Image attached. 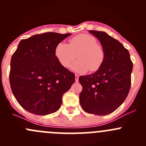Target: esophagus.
Here are the masks:
<instances>
[{"label":"esophagus","instance_id":"34e87169","mask_svg":"<svg viewBox=\"0 0 146 146\" xmlns=\"http://www.w3.org/2000/svg\"><path fill=\"white\" fill-rule=\"evenodd\" d=\"M75 79H76V82L78 81V79H79V76H78V75H77V74L75 75Z\"/></svg>","mask_w":146,"mask_h":146}]
</instances>
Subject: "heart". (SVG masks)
Returning a JSON list of instances; mask_svg holds the SVG:
<instances>
[{
	"instance_id": "heart-1",
	"label": "heart",
	"mask_w": 146,
	"mask_h": 146,
	"mask_svg": "<svg viewBox=\"0 0 146 146\" xmlns=\"http://www.w3.org/2000/svg\"><path fill=\"white\" fill-rule=\"evenodd\" d=\"M94 36L87 34H81L69 40V44L60 42L54 51L56 58L63 66L67 68L76 58L77 54L78 59L70 66L75 72L85 73L98 70L103 64L104 51L100 45L98 44Z\"/></svg>"
}]
</instances>
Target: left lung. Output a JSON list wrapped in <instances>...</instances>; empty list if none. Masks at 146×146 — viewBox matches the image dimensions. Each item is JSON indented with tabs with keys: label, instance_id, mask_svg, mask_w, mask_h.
Returning <instances> with one entry per match:
<instances>
[{
	"label": "left lung",
	"instance_id": "8db88e82",
	"mask_svg": "<svg viewBox=\"0 0 146 146\" xmlns=\"http://www.w3.org/2000/svg\"><path fill=\"white\" fill-rule=\"evenodd\" d=\"M104 51V59L95 73L79 78L82 86L80 104L89 114L107 115L121 105L129 94L133 64L129 51L104 32L90 30Z\"/></svg>",
	"mask_w": 146,
	"mask_h": 146
}]
</instances>
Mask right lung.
Returning a JSON list of instances; mask_svg holds the SVG:
<instances>
[{
    "label": "right lung",
    "mask_w": 146,
    "mask_h": 146,
    "mask_svg": "<svg viewBox=\"0 0 146 146\" xmlns=\"http://www.w3.org/2000/svg\"><path fill=\"white\" fill-rule=\"evenodd\" d=\"M71 34L46 32L19 43L10 61V84L23 108L36 115L59 110L62 97L75 82V74L56 58V45Z\"/></svg>",
    "instance_id": "1"
}]
</instances>
